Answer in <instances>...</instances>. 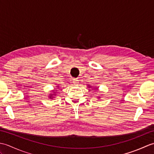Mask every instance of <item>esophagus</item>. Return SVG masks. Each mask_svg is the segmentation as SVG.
Instances as JSON below:
<instances>
[{"mask_svg":"<svg viewBox=\"0 0 154 154\" xmlns=\"http://www.w3.org/2000/svg\"><path fill=\"white\" fill-rule=\"evenodd\" d=\"M73 83L75 84V85H77L78 83H79V79H74L73 80Z\"/></svg>","mask_w":154,"mask_h":154,"instance_id":"1","label":"esophagus"}]
</instances>
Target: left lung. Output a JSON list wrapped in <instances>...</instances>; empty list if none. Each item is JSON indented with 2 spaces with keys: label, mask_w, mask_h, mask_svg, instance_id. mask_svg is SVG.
Here are the masks:
<instances>
[{
  "label": "left lung",
  "mask_w": 154,
  "mask_h": 154,
  "mask_svg": "<svg viewBox=\"0 0 154 154\" xmlns=\"http://www.w3.org/2000/svg\"><path fill=\"white\" fill-rule=\"evenodd\" d=\"M88 87H89V88H91V87H91V86H89V85H88ZM94 89H98V87H94ZM98 98H100V97H98Z\"/></svg>",
  "instance_id": "1"
}]
</instances>
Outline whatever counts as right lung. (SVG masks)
Returning <instances> with one entry per match:
<instances>
[{"label":"right lung","mask_w":154,"mask_h":154,"mask_svg":"<svg viewBox=\"0 0 154 154\" xmlns=\"http://www.w3.org/2000/svg\"><path fill=\"white\" fill-rule=\"evenodd\" d=\"M56 87L57 88H59V86H56ZM56 89H54V90H52L51 91H52V93H50V94H49V96H48V97H49V99H54V98L56 97V95H57V91L55 90Z\"/></svg>","instance_id":"add662e5"}]
</instances>
